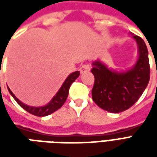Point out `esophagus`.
Instances as JSON below:
<instances>
[{"instance_id":"obj_1","label":"esophagus","mask_w":157,"mask_h":157,"mask_svg":"<svg viewBox=\"0 0 157 157\" xmlns=\"http://www.w3.org/2000/svg\"><path fill=\"white\" fill-rule=\"evenodd\" d=\"M90 65H83L82 66V67H81V68H80V71H81V73H85V72H87V71H90Z\"/></svg>"}]
</instances>
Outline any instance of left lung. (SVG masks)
<instances>
[{"instance_id": "8db88e82", "label": "left lung", "mask_w": 157, "mask_h": 157, "mask_svg": "<svg viewBox=\"0 0 157 157\" xmlns=\"http://www.w3.org/2000/svg\"><path fill=\"white\" fill-rule=\"evenodd\" d=\"M138 47L135 65L126 71H117L100 59L92 62L95 82L92 97L96 104L109 113H118L134 105L146 88L150 80L148 49L144 40L132 34Z\"/></svg>"}]
</instances>
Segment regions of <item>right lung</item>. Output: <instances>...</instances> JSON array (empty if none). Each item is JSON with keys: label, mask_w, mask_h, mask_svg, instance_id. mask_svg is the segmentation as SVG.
Returning a JSON list of instances; mask_svg holds the SVG:
<instances>
[{"label": "right lung", "mask_w": 157, "mask_h": 157, "mask_svg": "<svg viewBox=\"0 0 157 157\" xmlns=\"http://www.w3.org/2000/svg\"><path fill=\"white\" fill-rule=\"evenodd\" d=\"M79 75H80V71L72 72L71 74H70L67 76V78L65 80V82H63V84L60 86V88L59 89L58 92H56V94L50 100V102H48L46 105L41 106V107H33V106L27 105L25 103L21 102L13 94V92L10 90L9 87H7V89H8L10 94L12 96V98L15 99L16 102H17L19 105L22 107V109H25L27 112L30 113H32V114L35 116L44 117V116H47L51 114L54 112H55L56 110H58L59 108H61L62 105L66 101L67 97H68L69 89L71 87V85L73 82H75L76 78H78Z\"/></svg>", "instance_id": "add662e5"}]
</instances>
